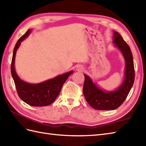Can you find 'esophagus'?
<instances>
[{"label": "esophagus", "mask_w": 146, "mask_h": 146, "mask_svg": "<svg viewBox=\"0 0 146 146\" xmlns=\"http://www.w3.org/2000/svg\"><path fill=\"white\" fill-rule=\"evenodd\" d=\"M76 70H77V71H79V72H82V71H84V70H85V69H84V67L83 66H78L77 67Z\"/></svg>", "instance_id": "34e87169"}]
</instances>
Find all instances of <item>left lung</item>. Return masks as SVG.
Instances as JSON below:
<instances>
[{
  "label": "left lung",
  "instance_id": "1",
  "mask_svg": "<svg viewBox=\"0 0 146 146\" xmlns=\"http://www.w3.org/2000/svg\"><path fill=\"white\" fill-rule=\"evenodd\" d=\"M113 42L115 47L121 52L125 61L126 67L123 83L115 90L106 91L98 87L89 77L84 74L83 93L85 98L92 108L98 110H113L118 108L126 100L134 81L132 52L118 32L113 31Z\"/></svg>",
  "mask_w": 146,
  "mask_h": 146
}]
</instances>
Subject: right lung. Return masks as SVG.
I'll list each match as a JSON object with an SVG mask.
<instances>
[{"label": "right lung", "instance_id": "obj_1", "mask_svg": "<svg viewBox=\"0 0 146 146\" xmlns=\"http://www.w3.org/2000/svg\"><path fill=\"white\" fill-rule=\"evenodd\" d=\"M31 32V29L28 30L25 34L17 41L13 49L11 64L12 76L18 95L24 102L33 106H48L56 100L61 90L63 84L69 76L72 74L73 70L36 84L28 83L21 79L15 69V55L21 42L29 36Z\"/></svg>", "mask_w": 146, "mask_h": 146}]
</instances>
